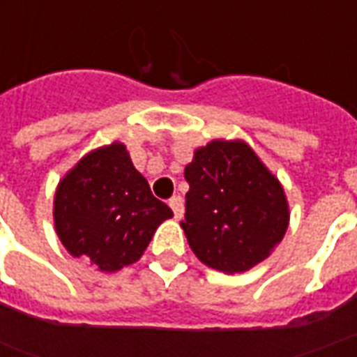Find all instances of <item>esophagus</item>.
<instances>
[{
	"mask_svg": "<svg viewBox=\"0 0 357 357\" xmlns=\"http://www.w3.org/2000/svg\"><path fill=\"white\" fill-rule=\"evenodd\" d=\"M168 204H170V208L174 210V216L178 218V220L183 216V201H181V197H172Z\"/></svg>",
	"mask_w": 357,
	"mask_h": 357,
	"instance_id": "1",
	"label": "esophagus"
}]
</instances>
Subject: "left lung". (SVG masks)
<instances>
[{"instance_id":"left-lung-1","label":"left lung","mask_w":357,"mask_h":357,"mask_svg":"<svg viewBox=\"0 0 357 357\" xmlns=\"http://www.w3.org/2000/svg\"><path fill=\"white\" fill-rule=\"evenodd\" d=\"M189 247L210 268L247 271L269 256L289 225L283 187L243 141H212L185 168Z\"/></svg>"}]
</instances>
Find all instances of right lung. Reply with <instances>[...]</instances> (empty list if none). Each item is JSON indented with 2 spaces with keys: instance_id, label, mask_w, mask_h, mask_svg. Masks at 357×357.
I'll return each instance as SVG.
<instances>
[{
  "instance_id": "obj_1",
  "label": "right lung",
  "mask_w": 357,
  "mask_h": 357,
  "mask_svg": "<svg viewBox=\"0 0 357 357\" xmlns=\"http://www.w3.org/2000/svg\"><path fill=\"white\" fill-rule=\"evenodd\" d=\"M59 239L101 271L137 262L172 210L151 193L122 143L97 149L76 164L55 195Z\"/></svg>"
}]
</instances>
